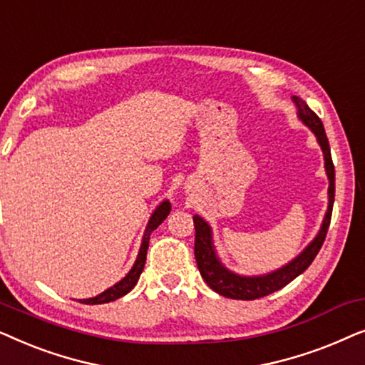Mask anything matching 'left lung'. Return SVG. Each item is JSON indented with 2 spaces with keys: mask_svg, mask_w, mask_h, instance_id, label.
<instances>
[{
  "mask_svg": "<svg viewBox=\"0 0 365 365\" xmlns=\"http://www.w3.org/2000/svg\"><path fill=\"white\" fill-rule=\"evenodd\" d=\"M292 101L297 108V118L311 129L316 136L319 146L324 154V168L329 179V204L326 216L321 224V229L316 234V237L304 247V251L287 262L286 266L276 269V271L261 274V276H241V274L232 272L227 269L219 259L216 247L212 241V229L204 221L201 216H194V227H196V242H194V256L199 267V272L209 287L214 292L221 294L224 297L237 299V301H254V299L269 296V294L279 291L289 282L294 281L297 276L306 271L311 266L314 257L321 251L324 239H326L329 224H331L332 206H334V194H336V171L331 158V148H329V139L324 131V124L316 113L302 101L301 98L292 96Z\"/></svg>",
  "mask_w": 365,
  "mask_h": 365,
  "instance_id": "left-lung-1",
  "label": "left lung"
}]
</instances>
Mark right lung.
Here are the masks:
<instances>
[{
  "instance_id": "add662e5",
  "label": "right lung",
  "mask_w": 365,
  "mask_h": 365,
  "mask_svg": "<svg viewBox=\"0 0 365 365\" xmlns=\"http://www.w3.org/2000/svg\"><path fill=\"white\" fill-rule=\"evenodd\" d=\"M169 212H171V202L168 201H163L159 206L154 209V212L151 214V217H149V222L146 226V231H144V236H143V241H141V247H139V252H138V257L136 261H134L131 271H129L126 276H124L121 281L114 284L106 291L98 294L96 297H89V299H79V302L81 304H106V302H113L116 301V299L126 296V294L131 291V289L136 286L138 284V279L141 276L143 269H144V264H146V254H148V246H149V237H151V232L154 229L159 227V224H161L164 219L169 216Z\"/></svg>"
}]
</instances>
